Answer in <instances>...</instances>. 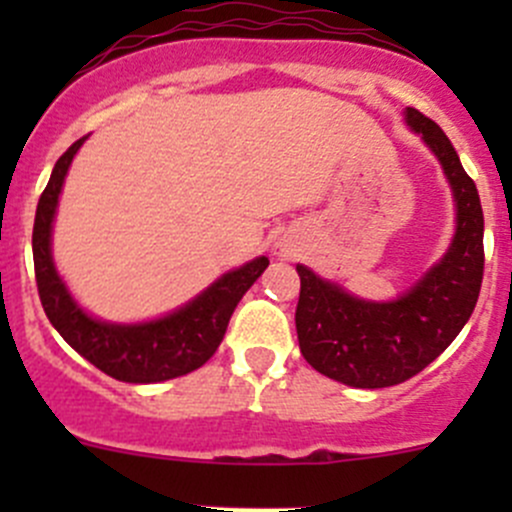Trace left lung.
I'll return each mask as SVG.
<instances>
[{
  "label": "left lung",
  "mask_w": 512,
  "mask_h": 512,
  "mask_svg": "<svg viewBox=\"0 0 512 512\" xmlns=\"http://www.w3.org/2000/svg\"><path fill=\"white\" fill-rule=\"evenodd\" d=\"M406 121L423 136L456 195L458 227L451 250L396 302H364L297 265L294 312L302 356L319 374L356 389H384L426 369L468 322L483 282V208L446 133L416 108Z\"/></svg>",
  "instance_id": "1"
}]
</instances>
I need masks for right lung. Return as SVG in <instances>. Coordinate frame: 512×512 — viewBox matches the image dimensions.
I'll list each match as a JSON object with an SVG mask.
<instances>
[{"label":"right lung","instance_id":"add662e5","mask_svg":"<svg viewBox=\"0 0 512 512\" xmlns=\"http://www.w3.org/2000/svg\"><path fill=\"white\" fill-rule=\"evenodd\" d=\"M84 141L86 136L79 138L64 156L56 160L49 183L36 205L32 250L41 307L56 332L96 369L113 379L128 381V384H153V381L190 374L218 352L237 302L255 285L270 260L257 257L240 270L227 272L198 299L158 322L121 327V324H103L91 319L71 299L64 282L56 275L49 245L51 223H54L64 175Z\"/></svg>","mask_w":512,"mask_h":512}]
</instances>
